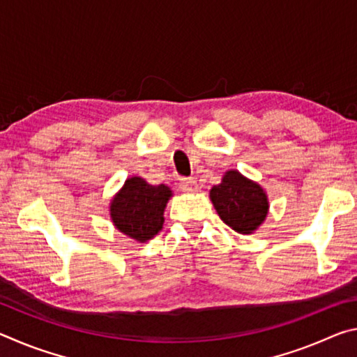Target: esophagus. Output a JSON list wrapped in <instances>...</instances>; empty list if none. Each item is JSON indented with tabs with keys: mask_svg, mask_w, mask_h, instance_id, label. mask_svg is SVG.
<instances>
[{
	"mask_svg": "<svg viewBox=\"0 0 357 357\" xmlns=\"http://www.w3.org/2000/svg\"><path fill=\"white\" fill-rule=\"evenodd\" d=\"M179 185L184 192H197L198 190V184L193 178H181Z\"/></svg>",
	"mask_w": 357,
	"mask_h": 357,
	"instance_id": "esophagus-1",
	"label": "esophagus"
}]
</instances>
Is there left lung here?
Returning a JSON list of instances; mask_svg holds the SVG:
<instances>
[{"mask_svg": "<svg viewBox=\"0 0 357 357\" xmlns=\"http://www.w3.org/2000/svg\"><path fill=\"white\" fill-rule=\"evenodd\" d=\"M209 197L220 219L241 234L255 231L269 211L263 187L238 170H228L223 174L222 183L211 189Z\"/></svg>", "mask_w": 357, "mask_h": 357, "instance_id": "8db88e82", "label": "left lung"}]
</instances>
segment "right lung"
I'll return each instance as SVG.
<instances>
[{"mask_svg": "<svg viewBox=\"0 0 357 357\" xmlns=\"http://www.w3.org/2000/svg\"><path fill=\"white\" fill-rule=\"evenodd\" d=\"M172 195L165 184L153 185L140 176L129 178L110 203L113 225L126 236L146 243L162 229L164 211Z\"/></svg>", "mask_w": 357, "mask_h": 357, "instance_id": "right-lung-1", "label": "right lung"}]
</instances>
